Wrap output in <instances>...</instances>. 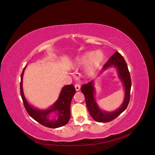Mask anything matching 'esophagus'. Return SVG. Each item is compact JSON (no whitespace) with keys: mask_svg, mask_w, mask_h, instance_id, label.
I'll use <instances>...</instances> for the list:
<instances>
[{"mask_svg":"<svg viewBox=\"0 0 155 155\" xmlns=\"http://www.w3.org/2000/svg\"><path fill=\"white\" fill-rule=\"evenodd\" d=\"M75 87L76 91H79L80 89V86L79 84H75Z\"/></svg>","mask_w":155,"mask_h":155,"instance_id":"1","label":"esophagus"}]
</instances>
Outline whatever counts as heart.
Masks as SVG:
<instances>
[{
    "mask_svg": "<svg viewBox=\"0 0 155 155\" xmlns=\"http://www.w3.org/2000/svg\"><path fill=\"white\" fill-rule=\"evenodd\" d=\"M104 58V55L101 51H98L95 53L94 51H87L76 58L73 68L78 69L87 65L85 72L86 75L89 76L94 74L101 66Z\"/></svg>",
    "mask_w": 155,
    "mask_h": 155,
    "instance_id": "heart-1",
    "label": "heart"
}]
</instances>
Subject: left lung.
I'll return each instance as SVG.
<instances>
[{"label": "left lung", "instance_id": "left-lung-1", "mask_svg": "<svg viewBox=\"0 0 155 155\" xmlns=\"http://www.w3.org/2000/svg\"><path fill=\"white\" fill-rule=\"evenodd\" d=\"M110 67H114L116 69L119 78L122 81L125 90L123 103L117 110L108 112L100 108L95 98L94 80L82 85L81 87V91L85 97L86 104L89 113L94 120L98 122H109L114 120L125 110L129 104L131 87V77L127 64L123 57L118 51L114 53L103 67L101 74Z\"/></svg>", "mask_w": 155, "mask_h": 155}]
</instances>
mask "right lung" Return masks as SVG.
Instances as JSON below:
<instances>
[{"mask_svg": "<svg viewBox=\"0 0 155 155\" xmlns=\"http://www.w3.org/2000/svg\"><path fill=\"white\" fill-rule=\"evenodd\" d=\"M25 68L26 66L21 74L20 89L24 107L28 114L34 120L46 127L57 128L66 125L71 117V100L76 92L74 85L64 86L61 89L58 100L48 108L37 109L28 104L24 94L22 79Z\"/></svg>", "mask_w": 155, "mask_h": 155, "instance_id": "right-lung-1", "label": "right lung"}]
</instances>
